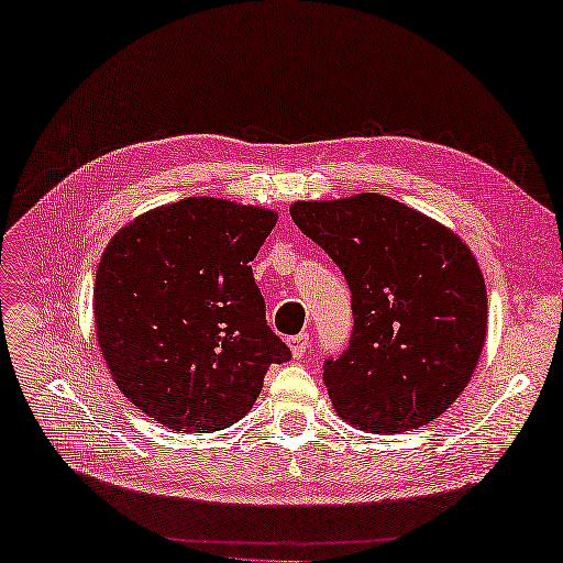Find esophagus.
I'll return each mask as SVG.
<instances>
[{
	"mask_svg": "<svg viewBox=\"0 0 563 563\" xmlns=\"http://www.w3.org/2000/svg\"><path fill=\"white\" fill-rule=\"evenodd\" d=\"M308 344H310V334L308 332H300V334L291 336L289 339V346H291L294 358H303L306 351H308Z\"/></svg>",
	"mask_w": 563,
	"mask_h": 563,
	"instance_id": "1",
	"label": "esophagus"
}]
</instances>
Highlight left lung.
Returning <instances> with one entry per match:
<instances>
[{
	"instance_id": "obj_1",
	"label": "left lung",
	"mask_w": 563,
	"mask_h": 563,
	"mask_svg": "<svg viewBox=\"0 0 563 563\" xmlns=\"http://www.w3.org/2000/svg\"><path fill=\"white\" fill-rule=\"evenodd\" d=\"M289 210L351 289L349 346L322 373L336 413L367 432H406L442 416L485 346L487 291L468 245L377 194Z\"/></svg>"
}]
</instances>
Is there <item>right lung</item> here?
<instances>
[{
  "mask_svg": "<svg viewBox=\"0 0 563 563\" xmlns=\"http://www.w3.org/2000/svg\"><path fill=\"white\" fill-rule=\"evenodd\" d=\"M274 224L272 210L186 198L133 219L104 249L92 291L98 344L123 396L164 428L234 424L267 367L291 358L251 267Z\"/></svg>",
  "mask_w": 563,
  "mask_h": 563,
  "instance_id": "obj_1",
  "label": "right lung"
}]
</instances>
